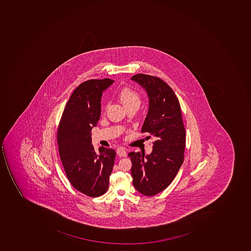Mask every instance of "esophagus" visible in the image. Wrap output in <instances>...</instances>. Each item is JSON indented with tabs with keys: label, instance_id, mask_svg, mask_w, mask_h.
Instances as JSON below:
<instances>
[{
	"label": "esophagus",
	"instance_id": "esophagus-1",
	"mask_svg": "<svg viewBox=\"0 0 251 251\" xmlns=\"http://www.w3.org/2000/svg\"><path fill=\"white\" fill-rule=\"evenodd\" d=\"M117 154L118 155L121 156V157H126V151L125 150V148L120 147L118 148L116 150Z\"/></svg>",
	"mask_w": 251,
	"mask_h": 251
}]
</instances>
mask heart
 <instances>
[{
	"mask_svg": "<svg viewBox=\"0 0 251 251\" xmlns=\"http://www.w3.org/2000/svg\"><path fill=\"white\" fill-rule=\"evenodd\" d=\"M119 100L125 108L131 105H139L140 103V97L136 90L129 87H125L121 90Z\"/></svg>",
	"mask_w": 251,
	"mask_h": 251,
	"instance_id": "heart-1",
	"label": "heart"
}]
</instances>
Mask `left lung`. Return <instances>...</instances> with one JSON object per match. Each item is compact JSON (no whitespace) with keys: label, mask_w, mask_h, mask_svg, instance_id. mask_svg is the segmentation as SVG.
Instances as JSON below:
<instances>
[{"label":"left lung","mask_w":251,"mask_h":251,"mask_svg":"<svg viewBox=\"0 0 251 251\" xmlns=\"http://www.w3.org/2000/svg\"><path fill=\"white\" fill-rule=\"evenodd\" d=\"M131 80L146 90L149 98L141 132L155 139L151 154H128L132 161L133 184L138 192L153 196L172 182L183 163L185 129L179 100L168 84L159 77L144 74L136 75Z\"/></svg>","instance_id":"1"}]
</instances>
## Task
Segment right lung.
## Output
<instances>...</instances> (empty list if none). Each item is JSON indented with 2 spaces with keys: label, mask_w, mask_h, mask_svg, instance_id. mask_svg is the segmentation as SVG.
I'll list each match as a JSON object with an SVG mask.
<instances>
[{
  "label": "right lung",
  "mask_w": 251,
  "mask_h": 251,
  "mask_svg": "<svg viewBox=\"0 0 251 251\" xmlns=\"http://www.w3.org/2000/svg\"><path fill=\"white\" fill-rule=\"evenodd\" d=\"M114 80H89L72 93L66 104L57 131L61 161L67 178L75 189L87 196L105 193L109 184L116 152L92 145L91 129L101 115V97Z\"/></svg>",
  "instance_id": "1"
}]
</instances>
